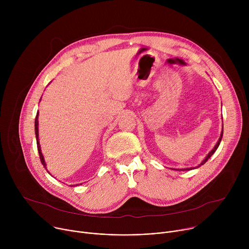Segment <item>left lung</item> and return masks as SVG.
I'll return each mask as SVG.
<instances>
[{"mask_svg": "<svg viewBox=\"0 0 249 249\" xmlns=\"http://www.w3.org/2000/svg\"><path fill=\"white\" fill-rule=\"evenodd\" d=\"M223 128H222V132H221V136H220V138H219V141L217 142V144L215 145V147L213 148V150L206 156V158L202 160V162L200 163V164H198L197 166H195V167H187V168H170V169H173V170H181V171H187V170H191V169H195V168H198V167H200L201 165H203L213 155H214V153L217 151V149L219 148V146H220V144H221V141H222V138H223Z\"/></svg>", "mask_w": 249, "mask_h": 249, "instance_id": "left-lung-1", "label": "left lung"}]
</instances>
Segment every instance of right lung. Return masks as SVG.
<instances>
[{"mask_svg":"<svg viewBox=\"0 0 249 249\" xmlns=\"http://www.w3.org/2000/svg\"><path fill=\"white\" fill-rule=\"evenodd\" d=\"M41 99V98H40ZM38 114L39 112L37 111V114H36V117H35V123H34V127H35V137H36V144H37V150H38V154H39V158H40V160H41V163L43 164V166L47 169L46 167V163H45V160H44V157L41 153V148H40V144H39V138H38ZM49 173V171H47ZM82 184V183H81ZM80 184H76V185H71V187L72 186H78Z\"/></svg>","mask_w":249,"mask_h":249,"instance_id":"add662e5","label":"right lung"}]
</instances>
